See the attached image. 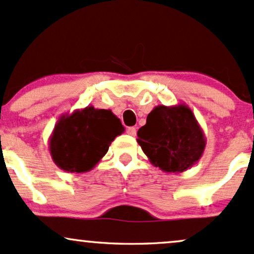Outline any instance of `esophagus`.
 <instances>
[{
    "label": "esophagus",
    "instance_id": "obj_1",
    "mask_svg": "<svg viewBox=\"0 0 254 254\" xmlns=\"http://www.w3.org/2000/svg\"><path fill=\"white\" fill-rule=\"evenodd\" d=\"M127 133L129 134V135L135 136L136 135V128L135 127H128L127 128Z\"/></svg>",
    "mask_w": 254,
    "mask_h": 254
}]
</instances>
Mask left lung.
<instances>
[{
    "label": "left lung",
    "instance_id": "obj_1",
    "mask_svg": "<svg viewBox=\"0 0 254 254\" xmlns=\"http://www.w3.org/2000/svg\"><path fill=\"white\" fill-rule=\"evenodd\" d=\"M136 141L152 165L172 174L192 168L207 144L203 129L186 103L153 108L138 130Z\"/></svg>",
    "mask_w": 254,
    "mask_h": 254
}]
</instances>
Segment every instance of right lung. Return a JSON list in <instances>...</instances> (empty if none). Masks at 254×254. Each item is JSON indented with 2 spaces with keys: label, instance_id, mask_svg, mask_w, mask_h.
<instances>
[{
  "label": "right lung",
  "instance_id": "right-lung-1",
  "mask_svg": "<svg viewBox=\"0 0 254 254\" xmlns=\"http://www.w3.org/2000/svg\"><path fill=\"white\" fill-rule=\"evenodd\" d=\"M120 119L112 110L88 106L63 114L50 136V153L59 169L71 174L88 172L108 152L124 132Z\"/></svg>",
  "mask_w": 254,
  "mask_h": 254
}]
</instances>
